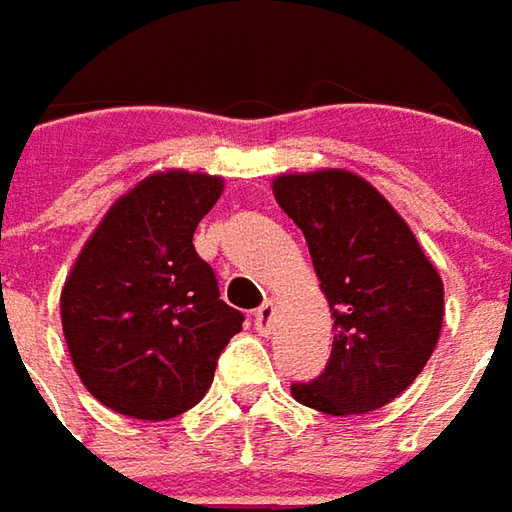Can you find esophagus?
<instances>
[{
  "label": "esophagus",
  "instance_id": "1",
  "mask_svg": "<svg viewBox=\"0 0 512 512\" xmlns=\"http://www.w3.org/2000/svg\"><path fill=\"white\" fill-rule=\"evenodd\" d=\"M272 318H275V303L272 300H263L260 306L255 309V326H257V332H269L272 329Z\"/></svg>",
  "mask_w": 512,
  "mask_h": 512
}]
</instances>
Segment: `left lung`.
<instances>
[{
  "label": "left lung",
  "instance_id": "left-lung-1",
  "mask_svg": "<svg viewBox=\"0 0 512 512\" xmlns=\"http://www.w3.org/2000/svg\"><path fill=\"white\" fill-rule=\"evenodd\" d=\"M275 200L306 237L335 318L326 369L292 395L329 415L384 407L433 355L444 283L410 226L349 171L283 174Z\"/></svg>",
  "mask_w": 512,
  "mask_h": 512
}]
</instances>
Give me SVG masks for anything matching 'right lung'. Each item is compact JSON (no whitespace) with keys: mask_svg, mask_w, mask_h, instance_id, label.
<instances>
[{"mask_svg":"<svg viewBox=\"0 0 512 512\" xmlns=\"http://www.w3.org/2000/svg\"><path fill=\"white\" fill-rule=\"evenodd\" d=\"M223 191L168 171L111 206L62 289V329L88 392L120 415L163 421L212 387L243 312L220 300L194 229Z\"/></svg>","mask_w":512,"mask_h":512,"instance_id":"obj_1","label":"right lung"}]
</instances>
